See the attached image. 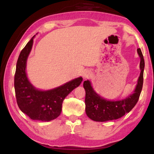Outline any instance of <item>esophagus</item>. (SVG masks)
Masks as SVG:
<instances>
[{
	"mask_svg": "<svg viewBox=\"0 0 154 154\" xmlns=\"http://www.w3.org/2000/svg\"><path fill=\"white\" fill-rule=\"evenodd\" d=\"M92 75V72L90 71H88V70H85V71L83 72V79H88V77H90Z\"/></svg>",
	"mask_w": 154,
	"mask_h": 154,
	"instance_id": "34e87169",
	"label": "esophagus"
}]
</instances>
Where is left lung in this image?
<instances>
[{"mask_svg": "<svg viewBox=\"0 0 154 154\" xmlns=\"http://www.w3.org/2000/svg\"><path fill=\"white\" fill-rule=\"evenodd\" d=\"M137 52L140 58V76L134 93L125 99L117 101L106 100L95 92L89 80L83 82V88L85 90V113L88 118L101 122L113 120L129 113L136 105L142 90L145 67L144 58L140 48L137 49Z\"/></svg>", "mask_w": 154, "mask_h": 154, "instance_id": "1", "label": "left lung"}]
</instances>
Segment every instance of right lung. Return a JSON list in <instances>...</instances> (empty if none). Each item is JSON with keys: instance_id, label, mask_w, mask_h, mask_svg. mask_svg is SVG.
<instances>
[{"instance_id": "add662e5", "label": "right lung", "mask_w": 154, "mask_h": 154, "mask_svg": "<svg viewBox=\"0 0 154 154\" xmlns=\"http://www.w3.org/2000/svg\"><path fill=\"white\" fill-rule=\"evenodd\" d=\"M20 52L14 77V88L17 105L23 113L33 120L49 122L60 115L64 99L79 86L82 77H78L54 89L42 91L36 89L28 79L26 67L32 49L33 38Z\"/></svg>"}]
</instances>
